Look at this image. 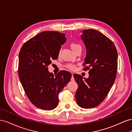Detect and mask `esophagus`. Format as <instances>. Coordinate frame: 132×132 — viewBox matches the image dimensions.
<instances>
[{"label":"esophagus","instance_id":"34e87169","mask_svg":"<svg viewBox=\"0 0 132 132\" xmlns=\"http://www.w3.org/2000/svg\"><path fill=\"white\" fill-rule=\"evenodd\" d=\"M71 75H72V77H71V81H74V77H73V74H71Z\"/></svg>","mask_w":132,"mask_h":132}]
</instances>
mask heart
Returning a JSON list of instances; mask_svg holds the SVG:
<instances>
[{"label":"heart","instance_id":"b5f03b06","mask_svg":"<svg viewBox=\"0 0 132 132\" xmlns=\"http://www.w3.org/2000/svg\"><path fill=\"white\" fill-rule=\"evenodd\" d=\"M70 47L74 52L78 49L81 48V45H80L78 42H71L70 43ZM65 67L70 70H74L75 68V65L73 63H68L65 65Z\"/></svg>","mask_w":132,"mask_h":132}]
</instances>
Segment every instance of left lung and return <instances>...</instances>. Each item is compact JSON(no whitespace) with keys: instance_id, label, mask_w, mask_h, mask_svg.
<instances>
[{"instance_id":"obj_1","label":"left lung","mask_w":132,"mask_h":132,"mask_svg":"<svg viewBox=\"0 0 132 132\" xmlns=\"http://www.w3.org/2000/svg\"><path fill=\"white\" fill-rule=\"evenodd\" d=\"M81 39L86 49L83 70H89L88 78L74 74L78 88L75 98L84 109H91L104 100L113 85L117 70V51L111 39L93 29L82 31Z\"/></svg>"}]
</instances>
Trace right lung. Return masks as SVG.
I'll list each match as a JSON object with an SVG mask.
<instances>
[{
	"mask_svg": "<svg viewBox=\"0 0 132 132\" xmlns=\"http://www.w3.org/2000/svg\"><path fill=\"white\" fill-rule=\"evenodd\" d=\"M65 41V34L44 31L26 41L19 52L20 80L28 98L39 109L48 111L56 107L59 93L71 79L69 71L62 70L54 75L48 68L51 60L58 58Z\"/></svg>",
	"mask_w": 132,
	"mask_h": 132,
	"instance_id": "add662e5",
	"label": "right lung"
}]
</instances>
